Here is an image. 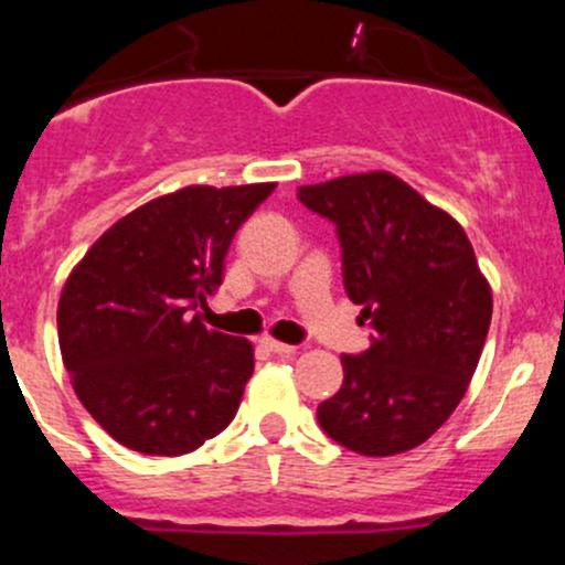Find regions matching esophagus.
Wrapping results in <instances>:
<instances>
[{"instance_id": "esophagus-1", "label": "esophagus", "mask_w": 565, "mask_h": 565, "mask_svg": "<svg viewBox=\"0 0 565 565\" xmlns=\"http://www.w3.org/2000/svg\"><path fill=\"white\" fill-rule=\"evenodd\" d=\"M262 344H265L267 350H270V352H276V355H292V352L298 350V347H292V344H284V341L273 339V335H265V339H262Z\"/></svg>"}]
</instances>
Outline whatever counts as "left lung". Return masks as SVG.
<instances>
[{
	"label": "left lung",
	"mask_w": 565,
	"mask_h": 565,
	"mask_svg": "<svg viewBox=\"0 0 565 565\" xmlns=\"http://www.w3.org/2000/svg\"><path fill=\"white\" fill-rule=\"evenodd\" d=\"M300 202L335 224L344 287L372 322L363 355L319 404V426L363 457L429 440L465 396L492 319V287L465 230L391 172L300 185Z\"/></svg>",
	"instance_id": "obj_1"
}]
</instances>
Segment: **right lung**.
Instances as JSON below:
<instances>
[{"instance_id": "add662e5", "label": "right lung", "mask_w": 565, "mask_h": 565, "mask_svg": "<svg viewBox=\"0 0 565 565\" xmlns=\"http://www.w3.org/2000/svg\"><path fill=\"white\" fill-rule=\"evenodd\" d=\"M276 182L185 185L122 215L62 287L60 350L87 413L130 451L180 457L230 426L254 344L192 315Z\"/></svg>"}]
</instances>
